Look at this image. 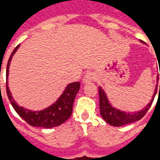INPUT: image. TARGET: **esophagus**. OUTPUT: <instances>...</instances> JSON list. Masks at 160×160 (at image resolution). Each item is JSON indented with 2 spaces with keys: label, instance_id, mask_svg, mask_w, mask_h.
<instances>
[{
  "label": "esophagus",
  "instance_id": "esophagus-1",
  "mask_svg": "<svg viewBox=\"0 0 160 160\" xmlns=\"http://www.w3.org/2000/svg\"><path fill=\"white\" fill-rule=\"evenodd\" d=\"M95 79V75L93 73H86V75L84 76L83 80H82V83L83 84H87L91 82L92 80H93Z\"/></svg>",
  "mask_w": 160,
  "mask_h": 160
}]
</instances>
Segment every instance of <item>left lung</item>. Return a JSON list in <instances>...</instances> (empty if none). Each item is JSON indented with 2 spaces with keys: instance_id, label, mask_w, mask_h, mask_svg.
Wrapping results in <instances>:
<instances>
[{
  "instance_id": "left-lung-1",
  "label": "left lung",
  "mask_w": 160,
  "mask_h": 160,
  "mask_svg": "<svg viewBox=\"0 0 160 160\" xmlns=\"http://www.w3.org/2000/svg\"><path fill=\"white\" fill-rule=\"evenodd\" d=\"M141 42L144 43L142 41H141ZM158 76L157 77V82H158ZM157 87H158V84L155 87L154 92L150 102L147 104V106H145L144 109L138 111H124L114 107L109 101V98L104 89L99 87L98 93H99V109H100L101 117L108 124H110L111 126H115V127H121L126 124L137 122L144 117L147 111H148V109L151 107L152 101L154 99L155 95L157 92Z\"/></svg>"
}]
</instances>
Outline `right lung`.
I'll use <instances>...</instances> for the list:
<instances>
[{
  "instance_id": "obj_1",
  "label": "right lung",
  "mask_w": 160,
  "mask_h": 160,
  "mask_svg": "<svg viewBox=\"0 0 160 160\" xmlns=\"http://www.w3.org/2000/svg\"><path fill=\"white\" fill-rule=\"evenodd\" d=\"M19 44L11 54L9 57L8 66H7V93L8 97L10 103L12 104L13 109L18 113L20 118L26 121V122L31 126L38 128H51L57 127L63 122H65L72 115L73 111V104L76 97V94L80 90V82H73L68 84L63 91L62 95L60 96L57 100L53 103L50 106L45 108L41 111H32L26 108L19 106L13 99L12 93L9 90L8 87V73L10 62L15 52L19 48Z\"/></svg>"
}]
</instances>
